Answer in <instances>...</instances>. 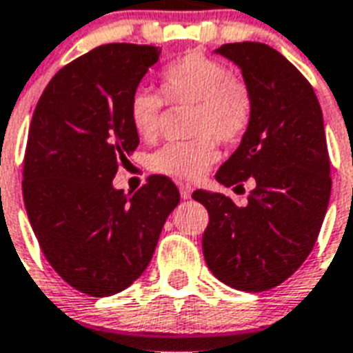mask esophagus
<instances>
[{
  "instance_id": "esophagus-1",
  "label": "esophagus",
  "mask_w": 353,
  "mask_h": 353,
  "mask_svg": "<svg viewBox=\"0 0 353 353\" xmlns=\"http://www.w3.org/2000/svg\"><path fill=\"white\" fill-rule=\"evenodd\" d=\"M179 194H181V198H183V200H189L190 194H192V187H190V185L181 183L179 185Z\"/></svg>"
}]
</instances>
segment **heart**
Returning a JSON list of instances; mask_svg holds the SVG:
<instances>
[{
	"label": "heart",
	"mask_w": 353,
	"mask_h": 353,
	"mask_svg": "<svg viewBox=\"0 0 353 353\" xmlns=\"http://www.w3.org/2000/svg\"><path fill=\"white\" fill-rule=\"evenodd\" d=\"M159 93L138 88L129 99L127 114L142 140H153L161 127L163 99L168 104H192L190 140L166 143L151 157V170L179 181H196L216 163V142L236 143L252 117L249 88L213 57L189 52L159 72Z\"/></svg>",
	"instance_id": "heart-1"
}]
</instances>
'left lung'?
Listing matches in <instances>:
<instances>
[{
  "instance_id": "obj_1",
  "label": "left lung",
  "mask_w": 353,
  "mask_h": 353,
  "mask_svg": "<svg viewBox=\"0 0 353 353\" xmlns=\"http://www.w3.org/2000/svg\"><path fill=\"white\" fill-rule=\"evenodd\" d=\"M216 54L241 69L252 117L215 177L236 189L249 179L254 189L243 208L221 192H192L210 213L203 258L221 283L265 292L307 260L327 211L331 176L322 108L309 80L268 44H223Z\"/></svg>"
}]
</instances>
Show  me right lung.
I'll return each instance as SVG.
<instances>
[{
    "label": "right lung",
    "mask_w": 353,
    "mask_h": 353,
    "mask_svg": "<svg viewBox=\"0 0 353 353\" xmlns=\"http://www.w3.org/2000/svg\"><path fill=\"white\" fill-rule=\"evenodd\" d=\"M159 54L150 44L97 46L57 70L31 117L26 211L57 275L88 296H114L142 275L179 203L166 176H150L132 196L112 185L140 143L127 104Z\"/></svg>",
    "instance_id": "add662e5"
}]
</instances>
